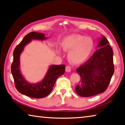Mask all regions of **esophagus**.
<instances>
[{
  "mask_svg": "<svg viewBox=\"0 0 125 125\" xmlns=\"http://www.w3.org/2000/svg\"><path fill=\"white\" fill-rule=\"evenodd\" d=\"M71 68L70 66H67L66 67V68H65V71H66V72H67V73H70V72L71 71Z\"/></svg>",
  "mask_w": 125,
  "mask_h": 125,
  "instance_id": "obj_1",
  "label": "esophagus"
}]
</instances>
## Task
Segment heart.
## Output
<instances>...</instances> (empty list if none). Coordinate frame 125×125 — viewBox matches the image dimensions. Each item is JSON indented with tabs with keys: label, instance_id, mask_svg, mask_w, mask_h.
I'll return each instance as SVG.
<instances>
[{
	"label": "heart",
	"instance_id": "b5f03b06",
	"mask_svg": "<svg viewBox=\"0 0 125 125\" xmlns=\"http://www.w3.org/2000/svg\"><path fill=\"white\" fill-rule=\"evenodd\" d=\"M62 49L69 52L67 58L71 64L78 65L89 58L94 48V41L91 38L80 34H71L64 39ZM59 52H60L59 50Z\"/></svg>",
	"mask_w": 125,
	"mask_h": 125
}]
</instances>
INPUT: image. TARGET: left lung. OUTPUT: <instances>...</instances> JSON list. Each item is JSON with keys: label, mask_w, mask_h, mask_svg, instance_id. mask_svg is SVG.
Segmentation results:
<instances>
[{"label": "left lung", "mask_w": 125, "mask_h": 125, "mask_svg": "<svg viewBox=\"0 0 125 125\" xmlns=\"http://www.w3.org/2000/svg\"><path fill=\"white\" fill-rule=\"evenodd\" d=\"M98 41L99 49L76 70L81 81L75 91L81 97H88L103 93L114 73L113 51L108 39L102 35Z\"/></svg>", "instance_id": "obj_1"}]
</instances>
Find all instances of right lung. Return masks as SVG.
Returning a JSON list of instances; mask_svg holds the SVG:
<instances>
[{"mask_svg": "<svg viewBox=\"0 0 125 125\" xmlns=\"http://www.w3.org/2000/svg\"><path fill=\"white\" fill-rule=\"evenodd\" d=\"M47 39L45 34L42 33L30 32L24 37L22 41L16 46L13 53L11 73L15 87L20 93L31 98H42L49 95L57 78L65 73V65H52L49 66L43 80L35 83L28 82L22 74L20 68V57L26 45L32 40L44 41Z\"/></svg>", "mask_w": 125, "mask_h": 125, "instance_id": "1", "label": "right lung"}]
</instances>
